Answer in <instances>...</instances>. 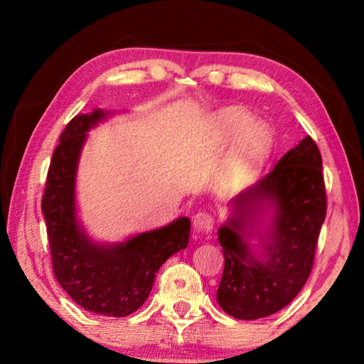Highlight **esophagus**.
Listing matches in <instances>:
<instances>
[{"label": "esophagus", "mask_w": 364, "mask_h": 364, "mask_svg": "<svg viewBox=\"0 0 364 364\" xmlns=\"http://www.w3.org/2000/svg\"><path fill=\"white\" fill-rule=\"evenodd\" d=\"M213 217H212V213H208V212H205V210H200V212H197L194 217H193V226H194V230L196 231H202V232H208V231H212V228H213Z\"/></svg>", "instance_id": "obj_1"}]
</instances>
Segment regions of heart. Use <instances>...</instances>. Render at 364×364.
Segmentation results:
<instances>
[{"mask_svg":"<svg viewBox=\"0 0 364 364\" xmlns=\"http://www.w3.org/2000/svg\"><path fill=\"white\" fill-rule=\"evenodd\" d=\"M217 130L226 139H239L237 154L244 164L263 157L271 147V132L263 123H254L252 117L239 109H226L217 117Z\"/></svg>","mask_w":364,"mask_h":364,"instance_id":"1","label":"heart"}]
</instances>
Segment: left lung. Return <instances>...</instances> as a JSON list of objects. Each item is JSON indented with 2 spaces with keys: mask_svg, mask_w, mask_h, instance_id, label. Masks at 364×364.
<instances>
[{
  "mask_svg": "<svg viewBox=\"0 0 364 364\" xmlns=\"http://www.w3.org/2000/svg\"><path fill=\"white\" fill-rule=\"evenodd\" d=\"M277 207L274 237L264 261L250 255L240 231L258 201ZM234 215L220 228L225 268L217 300L237 319L273 315L291 304L311 273L328 210L323 159L311 136L282 156L255 186L232 200Z\"/></svg>",
  "mask_w": 364,
  "mask_h": 364,
  "instance_id": "1",
  "label": "left lung"
}]
</instances>
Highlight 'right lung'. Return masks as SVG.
Wrapping results in <instances>:
<instances>
[{
  "label": "right lung",
  "instance_id": "1",
  "mask_svg": "<svg viewBox=\"0 0 364 364\" xmlns=\"http://www.w3.org/2000/svg\"><path fill=\"white\" fill-rule=\"evenodd\" d=\"M102 117V110H95L67 123L49 164L41 212L60 287L86 311L119 318L144 304L159 268L186 247L191 221L180 218L112 247L96 245L86 237L75 218V170L86 132Z\"/></svg>",
  "mask_w": 364,
  "mask_h": 364
}]
</instances>
